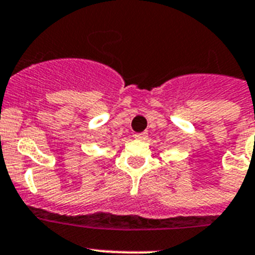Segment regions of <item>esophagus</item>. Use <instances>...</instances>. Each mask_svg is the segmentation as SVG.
<instances>
[{"label": "esophagus", "instance_id": "obj_1", "mask_svg": "<svg viewBox=\"0 0 255 255\" xmlns=\"http://www.w3.org/2000/svg\"><path fill=\"white\" fill-rule=\"evenodd\" d=\"M134 138L138 139V141H143V139L147 138V133H137V134H134Z\"/></svg>", "mask_w": 255, "mask_h": 255}]
</instances>
